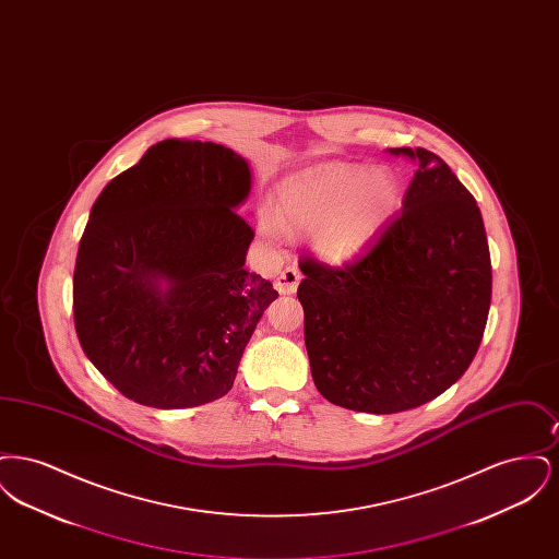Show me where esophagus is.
Instances as JSON below:
<instances>
[{"instance_id":"esophagus-1","label":"esophagus","mask_w":559,"mask_h":559,"mask_svg":"<svg viewBox=\"0 0 559 559\" xmlns=\"http://www.w3.org/2000/svg\"><path fill=\"white\" fill-rule=\"evenodd\" d=\"M299 281H301V274H299L297 267H285V270L276 276L274 287H276V292L283 293V295H292V293H295V289H297Z\"/></svg>"}]
</instances>
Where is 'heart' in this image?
Listing matches in <instances>:
<instances>
[{"label":"heart","instance_id":"heart-1","mask_svg":"<svg viewBox=\"0 0 559 559\" xmlns=\"http://www.w3.org/2000/svg\"><path fill=\"white\" fill-rule=\"evenodd\" d=\"M402 203L400 178L388 167L322 165L285 180L276 212L260 213V235L281 247L289 233L312 234L314 249L331 264L358 258L390 224Z\"/></svg>","mask_w":559,"mask_h":559}]
</instances>
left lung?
Returning a JSON list of instances; mask_svg holds the SVG:
<instances>
[{
	"label": "left lung",
	"mask_w": 559,
	"mask_h": 559,
	"mask_svg": "<svg viewBox=\"0 0 559 559\" xmlns=\"http://www.w3.org/2000/svg\"><path fill=\"white\" fill-rule=\"evenodd\" d=\"M417 163L402 213L356 262L301 260L304 340L329 402L390 415L447 392L478 352L492 267L478 203L426 148H390Z\"/></svg>",
	"instance_id": "obj_1"
}]
</instances>
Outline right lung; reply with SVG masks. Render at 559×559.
I'll use <instances>...</instances> for the list:
<instances>
[{
  "mask_svg": "<svg viewBox=\"0 0 559 559\" xmlns=\"http://www.w3.org/2000/svg\"><path fill=\"white\" fill-rule=\"evenodd\" d=\"M249 163L167 138L108 182L73 274L81 347L126 399L190 408L230 392L272 283L245 266Z\"/></svg>",
  "mask_w": 559,
  "mask_h": 559,
  "instance_id": "right-lung-1",
  "label": "right lung"
}]
</instances>
